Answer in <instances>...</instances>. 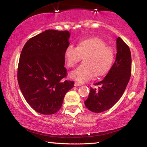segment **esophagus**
Wrapping results in <instances>:
<instances>
[{
  "instance_id": "esophagus-1",
  "label": "esophagus",
  "mask_w": 147,
  "mask_h": 147,
  "mask_svg": "<svg viewBox=\"0 0 147 147\" xmlns=\"http://www.w3.org/2000/svg\"><path fill=\"white\" fill-rule=\"evenodd\" d=\"M74 86H81V84L80 83H78V82H74Z\"/></svg>"
}]
</instances>
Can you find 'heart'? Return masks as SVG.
<instances>
[{"instance_id": "obj_1", "label": "heart", "mask_w": 147, "mask_h": 147, "mask_svg": "<svg viewBox=\"0 0 147 147\" xmlns=\"http://www.w3.org/2000/svg\"><path fill=\"white\" fill-rule=\"evenodd\" d=\"M65 58L69 67L73 68L84 57L80 65L71 76L80 82H84L97 76L106 74L112 66L115 52L111 46L99 38H87L78 43V47L69 45L65 51Z\"/></svg>"}]
</instances>
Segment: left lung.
<instances>
[{"mask_svg": "<svg viewBox=\"0 0 147 147\" xmlns=\"http://www.w3.org/2000/svg\"><path fill=\"white\" fill-rule=\"evenodd\" d=\"M115 63L102 80L94 84L98 90L91 88L88 98L84 102L86 108L94 113L111 108L123 95L130 80L131 72V53L129 47L121 38L117 39Z\"/></svg>", "mask_w": 147, "mask_h": 147, "instance_id": "1", "label": "left lung"}]
</instances>
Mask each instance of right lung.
I'll return each instance as SVG.
<instances>
[{
    "label": "right lung",
    "mask_w": 147,
    "mask_h": 147,
    "mask_svg": "<svg viewBox=\"0 0 147 147\" xmlns=\"http://www.w3.org/2000/svg\"><path fill=\"white\" fill-rule=\"evenodd\" d=\"M69 36V31L47 30L30 39L21 51L17 69L19 88L28 104L39 113H56L74 85L66 80L64 67Z\"/></svg>",
    "instance_id": "right-lung-1"
}]
</instances>
